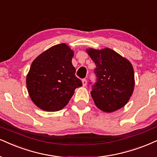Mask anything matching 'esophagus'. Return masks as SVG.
<instances>
[{
	"label": "esophagus",
	"mask_w": 157,
	"mask_h": 157,
	"mask_svg": "<svg viewBox=\"0 0 157 157\" xmlns=\"http://www.w3.org/2000/svg\"><path fill=\"white\" fill-rule=\"evenodd\" d=\"M86 84H87V82H86V79H82V85L83 86H86Z\"/></svg>",
	"instance_id": "esophagus-1"
}]
</instances>
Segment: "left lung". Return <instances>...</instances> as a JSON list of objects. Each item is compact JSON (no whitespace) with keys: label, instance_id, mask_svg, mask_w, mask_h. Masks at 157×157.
<instances>
[{"label":"left lung","instance_id":"left-lung-1","mask_svg":"<svg viewBox=\"0 0 157 157\" xmlns=\"http://www.w3.org/2000/svg\"><path fill=\"white\" fill-rule=\"evenodd\" d=\"M86 53L96 65L98 82L91 92L95 105L105 113L124 107L135 88V73L127 58L109 48H88Z\"/></svg>","mask_w":157,"mask_h":157}]
</instances>
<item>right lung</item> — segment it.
<instances>
[{"mask_svg": "<svg viewBox=\"0 0 157 157\" xmlns=\"http://www.w3.org/2000/svg\"><path fill=\"white\" fill-rule=\"evenodd\" d=\"M74 52L65 43L42 52L33 61L26 77L29 96L44 111L65 108L76 88L82 86L72 64Z\"/></svg>", "mask_w": 157, "mask_h": 157, "instance_id": "right-lung-1", "label": "right lung"}]
</instances>
